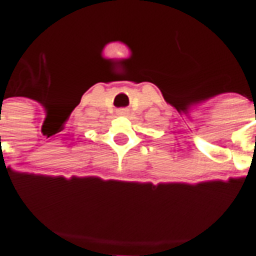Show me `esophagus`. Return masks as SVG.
<instances>
[{
	"label": "esophagus",
	"instance_id": "34e87169",
	"mask_svg": "<svg viewBox=\"0 0 256 256\" xmlns=\"http://www.w3.org/2000/svg\"><path fill=\"white\" fill-rule=\"evenodd\" d=\"M118 114H120V116H126V114H128V112H126V110H120V112H118Z\"/></svg>",
	"mask_w": 256,
	"mask_h": 256
}]
</instances>
